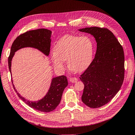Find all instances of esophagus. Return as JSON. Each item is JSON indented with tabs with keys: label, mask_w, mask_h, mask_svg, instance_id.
Returning a JSON list of instances; mask_svg holds the SVG:
<instances>
[{
	"label": "esophagus",
	"mask_w": 135,
	"mask_h": 135,
	"mask_svg": "<svg viewBox=\"0 0 135 135\" xmlns=\"http://www.w3.org/2000/svg\"><path fill=\"white\" fill-rule=\"evenodd\" d=\"M69 80H70V81H71V83H75L78 81V79L75 77V78L74 77H71V78H70Z\"/></svg>",
	"instance_id": "obj_1"
}]
</instances>
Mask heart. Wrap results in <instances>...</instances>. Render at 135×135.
I'll list each match as a JSON object with an SVG mask.
<instances>
[{
  "label": "heart",
  "instance_id": "obj_1",
  "mask_svg": "<svg viewBox=\"0 0 135 135\" xmlns=\"http://www.w3.org/2000/svg\"><path fill=\"white\" fill-rule=\"evenodd\" d=\"M54 49L51 59L59 70H64L66 60L69 68L76 73L86 70L92 62L94 46L87 36L65 35L56 43Z\"/></svg>",
  "mask_w": 135,
  "mask_h": 135
}]
</instances>
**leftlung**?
<instances>
[{
	"mask_svg": "<svg viewBox=\"0 0 135 135\" xmlns=\"http://www.w3.org/2000/svg\"><path fill=\"white\" fill-rule=\"evenodd\" d=\"M96 39L97 50L91 64L79 78L84 85L83 103L91 108L107 104L120 90L124 78L123 48L113 32L105 27L80 29Z\"/></svg>",
	"mask_w": 135,
	"mask_h": 135,
	"instance_id": "left-lung-1",
	"label": "left lung"
}]
</instances>
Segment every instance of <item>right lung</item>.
Returning <instances> with one entry per match:
<instances>
[{
    "label": "right lung",
    "mask_w": 135,
    "mask_h": 135,
    "mask_svg": "<svg viewBox=\"0 0 135 135\" xmlns=\"http://www.w3.org/2000/svg\"><path fill=\"white\" fill-rule=\"evenodd\" d=\"M52 31L46 28H39L26 31L20 35L14 40L8 57V66L11 73V61L15 52L23 47H33L48 56L51 48V35ZM68 84L67 77L61 75L52 79L50 89L43 99L36 102H31L22 97L13 88L18 96L30 107L42 112H50L54 110L60 104L62 93Z\"/></svg>",
    "instance_id": "right-lung-1"
}]
</instances>
